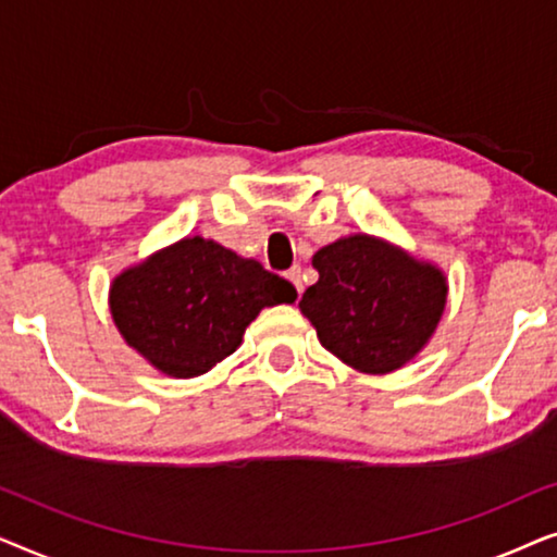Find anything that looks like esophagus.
I'll use <instances>...</instances> for the list:
<instances>
[{
  "label": "esophagus",
  "instance_id": "obj_1",
  "mask_svg": "<svg viewBox=\"0 0 557 557\" xmlns=\"http://www.w3.org/2000/svg\"><path fill=\"white\" fill-rule=\"evenodd\" d=\"M286 278L292 281L294 288H296V292H299V296H301L304 286H301V269H299V265H294V269H288V271H286Z\"/></svg>",
  "mask_w": 557,
  "mask_h": 557
}]
</instances>
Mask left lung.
Listing matches in <instances>:
<instances>
[{"label":"left lung","instance_id":"8db88e82","mask_svg":"<svg viewBox=\"0 0 557 557\" xmlns=\"http://www.w3.org/2000/svg\"><path fill=\"white\" fill-rule=\"evenodd\" d=\"M319 281L299 307L322 345L360 372L398 370L436 330L446 307L438 269L370 235H349L314 253Z\"/></svg>","mask_w":557,"mask_h":557}]
</instances>
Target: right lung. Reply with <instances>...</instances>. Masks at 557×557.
Here are the masks:
<instances>
[{"mask_svg": "<svg viewBox=\"0 0 557 557\" xmlns=\"http://www.w3.org/2000/svg\"><path fill=\"white\" fill-rule=\"evenodd\" d=\"M296 301L286 278L200 235L174 243L111 286V314L136 352L172 377H195L240 345L263 307Z\"/></svg>", "mask_w": 557, "mask_h": 557, "instance_id": "1", "label": "right lung"}]
</instances>
